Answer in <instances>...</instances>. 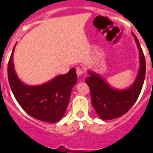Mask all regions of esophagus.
Listing matches in <instances>:
<instances>
[{"instance_id": "obj_1", "label": "esophagus", "mask_w": 153, "mask_h": 153, "mask_svg": "<svg viewBox=\"0 0 153 153\" xmlns=\"http://www.w3.org/2000/svg\"><path fill=\"white\" fill-rule=\"evenodd\" d=\"M76 73L78 76H80V75H82L84 73V70L82 68H80V67H77Z\"/></svg>"}]
</instances>
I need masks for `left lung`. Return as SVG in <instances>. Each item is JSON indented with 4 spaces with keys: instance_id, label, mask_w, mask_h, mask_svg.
Wrapping results in <instances>:
<instances>
[{
    "instance_id": "obj_1",
    "label": "left lung",
    "mask_w": 153,
    "mask_h": 153,
    "mask_svg": "<svg viewBox=\"0 0 153 153\" xmlns=\"http://www.w3.org/2000/svg\"><path fill=\"white\" fill-rule=\"evenodd\" d=\"M133 35L139 50L140 70L135 82L129 88L126 90L113 88L100 75L88 71L90 76L86 78V83L91 91L92 105L99 117L103 120L117 118L127 113L137 102L142 89L146 63L139 40L135 35Z\"/></svg>"
}]
</instances>
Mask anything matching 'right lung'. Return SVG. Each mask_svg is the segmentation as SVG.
<instances>
[{
	"label": "right lung",
	"mask_w": 153,
	"mask_h": 153,
	"mask_svg": "<svg viewBox=\"0 0 153 153\" xmlns=\"http://www.w3.org/2000/svg\"><path fill=\"white\" fill-rule=\"evenodd\" d=\"M8 64V79L11 90L23 109L39 121L55 123L62 118L69 103L71 92L77 82L75 69L58 75L40 86H27L18 79L13 65V52Z\"/></svg>",
	"instance_id": "1"
}]
</instances>
